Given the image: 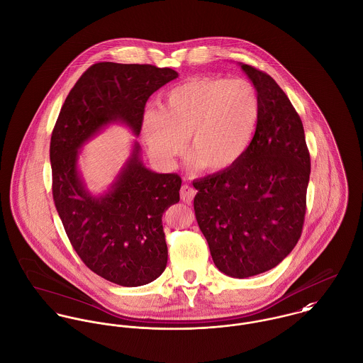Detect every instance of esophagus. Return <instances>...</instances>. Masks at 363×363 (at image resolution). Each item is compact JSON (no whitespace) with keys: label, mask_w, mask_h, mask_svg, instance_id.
I'll list each match as a JSON object with an SVG mask.
<instances>
[{"label":"esophagus","mask_w":363,"mask_h":363,"mask_svg":"<svg viewBox=\"0 0 363 363\" xmlns=\"http://www.w3.org/2000/svg\"><path fill=\"white\" fill-rule=\"evenodd\" d=\"M196 196V190L189 186V184H183L182 186V190H180V199L184 201V203H191L193 199Z\"/></svg>","instance_id":"34e87169"}]
</instances>
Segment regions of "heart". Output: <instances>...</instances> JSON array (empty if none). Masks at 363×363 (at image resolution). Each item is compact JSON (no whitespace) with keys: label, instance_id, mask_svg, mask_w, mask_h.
<instances>
[{"label":"heart","instance_id":"heart-1","mask_svg":"<svg viewBox=\"0 0 363 363\" xmlns=\"http://www.w3.org/2000/svg\"><path fill=\"white\" fill-rule=\"evenodd\" d=\"M259 117V94L252 82L196 77L170 89L159 108H148L141 138L150 155L170 166L189 154L208 172H223L246 154Z\"/></svg>","mask_w":363,"mask_h":363}]
</instances>
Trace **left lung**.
<instances>
[{"label":"left lung","instance_id":"left-lung-1","mask_svg":"<svg viewBox=\"0 0 363 363\" xmlns=\"http://www.w3.org/2000/svg\"><path fill=\"white\" fill-rule=\"evenodd\" d=\"M259 99L246 154L232 167L194 180V211L216 268L249 278L277 267L296 246L305 222L311 155L303 124L278 84L240 64Z\"/></svg>","mask_w":363,"mask_h":363}]
</instances>
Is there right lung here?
I'll return each instance as SVG.
<instances>
[{
  "label": "right lung",
  "instance_id": "1",
  "mask_svg": "<svg viewBox=\"0 0 363 363\" xmlns=\"http://www.w3.org/2000/svg\"><path fill=\"white\" fill-rule=\"evenodd\" d=\"M177 77L151 64H94L69 91L52 130V200L65 233L89 269L121 286L150 284L164 271L162 215L179 203L182 177L145 167L134 143L107 193L94 196L78 170L79 150L111 123L138 135L147 101Z\"/></svg>",
  "mask_w": 363,
  "mask_h": 363
}]
</instances>
